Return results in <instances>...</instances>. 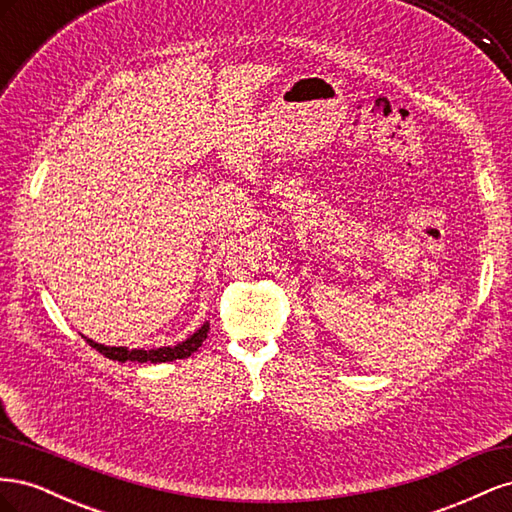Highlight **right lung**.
I'll list each match as a JSON object with an SVG mask.
<instances>
[{
  "mask_svg": "<svg viewBox=\"0 0 512 512\" xmlns=\"http://www.w3.org/2000/svg\"><path fill=\"white\" fill-rule=\"evenodd\" d=\"M207 331H209V322H205L203 327H200L194 335H190L185 342H179L177 346H164V348H126V346H104L94 342V339L85 337V342L96 348L100 354H104L106 359L111 361H119V363H126V361H134V363H168V361H177V359H188L192 352H196L203 342L207 339Z\"/></svg>",
  "mask_w": 512,
  "mask_h": 512,
  "instance_id": "obj_1",
  "label": "right lung"
}]
</instances>
